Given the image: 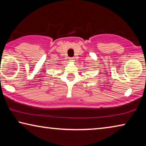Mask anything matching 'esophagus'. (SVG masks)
Here are the masks:
<instances>
[{
  "mask_svg": "<svg viewBox=\"0 0 146 146\" xmlns=\"http://www.w3.org/2000/svg\"><path fill=\"white\" fill-rule=\"evenodd\" d=\"M70 61H72V62H73V61H75V58H74L73 57L70 58Z\"/></svg>",
  "mask_w": 146,
  "mask_h": 146,
  "instance_id": "obj_1",
  "label": "esophagus"
}]
</instances>
